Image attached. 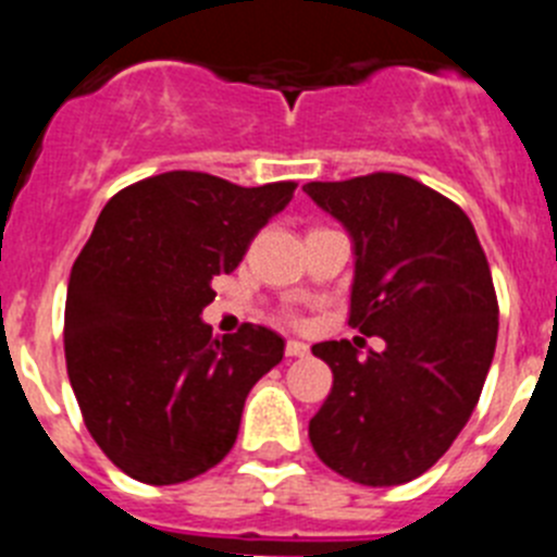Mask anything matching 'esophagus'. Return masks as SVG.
<instances>
[{
    "label": "esophagus",
    "instance_id": "1",
    "mask_svg": "<svg viewBox=\"0 0 557 557\" xmlns=\"http://www.w3.org/2000/svg\"><path fill=\"white\" fill-rule=\"evenodd\" d=\"M309 346L301 339H287V357H307Z\"/></svg>",
    "mask_w": 557,
    "mask_h": 557
}]
</instances>
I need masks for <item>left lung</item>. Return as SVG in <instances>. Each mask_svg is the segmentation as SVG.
I'll list each match as a JSON object with an SVG mask.
<instances>
[{
	"label": "left lung",
	"instance_id": "1",
	"mask_svg": "<svg viewBox=\"0 0 557 557\" xmlns=\"http://www.w3.org/2000/svg\"><path fill=\"white\" fill-rule=\"evenodd\" d=\"M354 245L351 323L385 339L359 357L314 343L334 385L309 441L346 480L387 488L432 469L480 398L499 332L488 259L460 206L396 172L304 186Z\"/></svg>",
	"mask_w": 557,
	"mask_h": 557
}]
</instances>
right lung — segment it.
I'll return each instance as SVG.
<instances>
[{
  "label": "right lung",
  "mask_w": 557,
  "mask_h": 557,
  "mask_svg": "<svg viewBox=\"0 0 557 557\" xmlns=\"http://www.w3.org/2000/svg\"><path fill=\"white\" fill-rule=\"evenodd\" d=\"M295 184L164 172L113 195L66 289V371L108 460L147 485L203 474L231 451L250 387L284 339L245 323L211 337V282L243 262Z\"/></svg>",
  "instance_id": "1"
}]
</instances>
